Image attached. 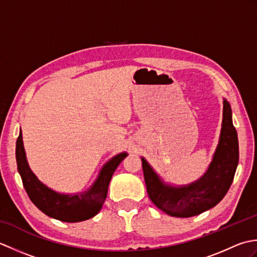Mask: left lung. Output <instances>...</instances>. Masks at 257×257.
Wrapping results in <instances>:
<instances>
[{
	"instance_id": "left-lung-1",
	"label": "left lung",
	"mask_w": 257,
	"mask_h": 257,
	"mask_svg": "<svg viewBox=\"0 0 257 257\" xmlns=\"http://www.w3.org/2000/svg\"><path fill=\"white\" fill-rule=\"evenodd\" d=\"M147 192L157 207L176 217H191L215 206L224 198L238 165V139L232 121V109L223 99V119L219 144L205 173L187 185L163 181L145 158H141Z\"/></svg>"
}]
</instances>
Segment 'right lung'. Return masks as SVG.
<instances>
[{
	"mask_svg": "<svg viewBox=\"0 0 257 257\" xmlns=\"http://www.w3.org/2000/svg\"><path fill=\"white\" fill-rule=\"evenodd\" d=\"M15 155L19 173L31 201L46 215L69 223L89 220L100 211L112 174L119 163L128 156L127 152H121L107 161L88 190L75 194H65L48 188L31 170L26 159L22 130L16 141Z\"/></svg>",
	"mask_w": 257,
	"mask_h": 257,
	"instance_id": "obj_1",
	"label": "right lung"
}]
</instances>
